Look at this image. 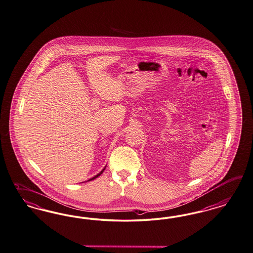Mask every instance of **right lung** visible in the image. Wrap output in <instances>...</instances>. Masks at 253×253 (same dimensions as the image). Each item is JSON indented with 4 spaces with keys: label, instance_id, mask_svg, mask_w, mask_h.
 <instances>
[{
    "label": "right lung",
    "instance_id": "right-lung-1",
    "mask_svg": "<svg viewBox=\"0 0 253 253\" xmlns=\"http://www.w3.org/2000/svg\"><path fill=\"white\" fill-rule=\"evenodd\" d=\"M104 170H105V168H104V169H103V170H102V171H101V172H100V173H99V174H96L95 176H93V177H91V178H90V179H88V180H87V181H90V180H93V179H95L96 177H98V176H99V175H100V174H103V172H104Z\"/></svg>",
    "mask_w": 253,
    "mask_h": 253
}]
</instances>
